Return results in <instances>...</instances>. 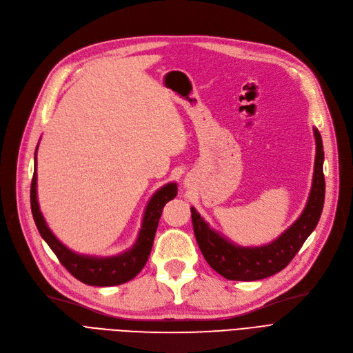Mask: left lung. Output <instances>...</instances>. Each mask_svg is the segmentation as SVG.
<instances>
[{
  "instance_id": "left-lung-1",
  "label": "left lung",
  "mask_w": 353,
  "mask_h": 353,
  "mask_svg": "<svg viewBox=\"0 0 353 353\" xmlns=\"http://www.w3.org/2000/svg\"><path fill=\"white\" fill-rule=\"evenodd\" d=\"M313 133L316 140V157H314L313 183L306 208L301 217L272 243L261 248L236 246L212 230L194 208L190 209L193 230L201 254L226 279L250 282L265 279L283 270L316 228L325 201V176L322 137L316 128H313Z\"/></svg>"
}]
</instances>
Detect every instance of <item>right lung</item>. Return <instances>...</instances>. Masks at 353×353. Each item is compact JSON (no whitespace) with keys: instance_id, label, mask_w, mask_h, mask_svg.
I'll use <instances>...</instances> for the list:
<instances>
[{"instance_id":"obj_1","label":"right lung","mask_w":353,"mask_h":353,"mask_svg":"<svg viewBox=\"0 0 353 353\" xmlns=\"http://www.w3.org/2000/svg\"><path fill=\"white\" fill-rule=\"evenodd\" d=\"M37 156V150H35ZM37 157L34 161V176L31 180V212L41 237L46 240L54 254L59 257L60 263L80 282L90 286H116L132 281L133 277L144 268L148 256H150L152 246L154 242V234L159 226V220L163 208L167 201L176 197L177 186L176 183L165 184L148 201L145 213L143 217V225L134 246L117 256L111 257H92L74 253L67 249L60 240L52 234L46 225V220L40 212L39 200H37Z\"/></svg>"}]
</instances>
